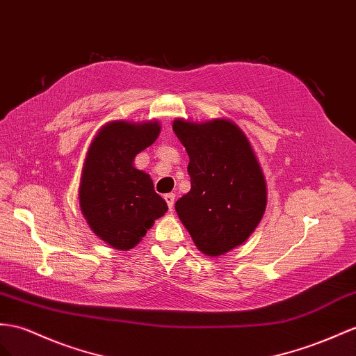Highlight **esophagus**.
I'll use <instances>...</instances> for the list:
<instances>
[{
	"label": "esophagus",
	"mask_w": 356,
	"mask_h": 356,
	"mask_svg": "<svg viewBox=\"0 0 356 356\" xmlns=\"http://www.w3.org/2000/svg\"><path fill=\"white\" fill-rule=\"evenodd\" d=\"M163 200H165V202H167V206H168L170 211H172V207H175V200H176V195L170 193V194H165V195H163Z\"/></svg>",
	"instance_id": "esophagus-1"
}]
</instances>
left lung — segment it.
<instances>
[{
    "label": "left lung",
    "instance_id": "left-lung-1",
    "mask_svg": "<svg viewBox=\"0 0 356 356\" xmlns=\"http://www.w3.org/2000/svg\"><path fill=\"white\" fill-rule=\"evenodd\" d=\"M172 131L189 154L191 191L176 202L197 248L222 256L250 238L266 209V185L247 136L229 120L191 123Z\"/></svg>",
    "mask_w": 356,
    "mask_h": 356
}]
</instances>
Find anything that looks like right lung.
<instances>
[{
	"instance_id": "1",
	"label": "right lung",
	"mask_w": 356,
	"mask_h": 356,
	"mask_svg": "<svg viewBox=\"0 0 356 356\" xmlns=\"http://www.w3.org/2000/svg\"><path fill=\"white\" fill-rule=\"evenodd\" d=\"M159 123L111 122L91 143L79 186V204L88 225L115 250L127 251L168 211L149 175L134 158L156 141Z\"/></svg>"
}]
</instances>
